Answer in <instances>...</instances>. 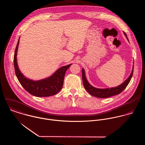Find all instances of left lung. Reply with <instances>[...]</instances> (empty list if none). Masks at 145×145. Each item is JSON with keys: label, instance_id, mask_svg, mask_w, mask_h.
Here are the masks:
<instances>
[{"label": "left lung", "instance_id": "obj_1", "mask_svg": "<svg viewBox=\"0 0 145 145\" xmlns=\"http://www.w3.org/2000/svg\"><path fill=\"white\" fill-rule=\"evenodd\" d=\"M124 34L127 39L128 41L126 33H124ZM133 69L130 75L122 84L118 85V86L114 87V88L99 89V88H97L93 86L89 83L85 76V71L84 69H82V79H83V85H84V88L90 95L97 98H106L116 95H118L120 93H121L129 83L133 75Z\"/></svg>", "mask_w": 145, "mask_h": 145}]
</instances>
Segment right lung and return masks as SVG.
<instances>
[{
    "instance_id": "right-lung-1",
    "label": "right lung",
    "mask_w": 145,
    "mask_h": 145,
    "mask_svg": "<svg viewBox=\"0 0 145 145\" xmlns=\"http://www.w3.org/2000/svg\"><path fill=\"white\" fill-rule=\"evenodd\" d=\"M19 43L20 39L14 52V66L16 76L22 86L29 93L38 97H50L59 93L62 89L65 72L72 64L60 67L52 75L47 78L37 81L29 79L23 75L18 66L17 55Z\"/></svg>"
}]
</instances>
